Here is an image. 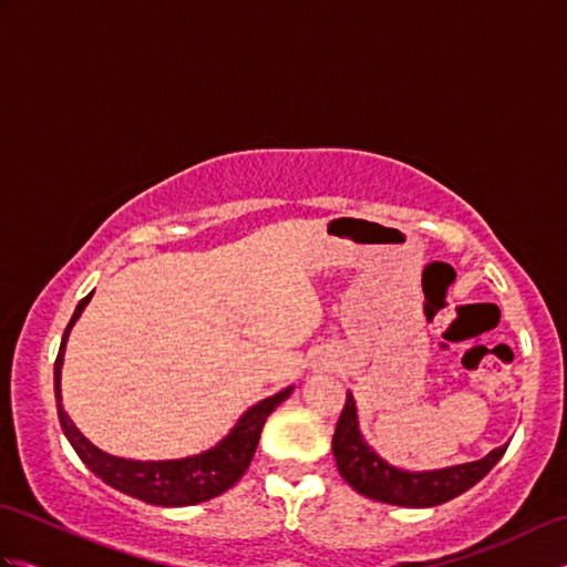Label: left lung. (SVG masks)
<instances>
[{
  "mask_svg": "<svg viewBox=\"0 0 567 567\" xmlns=\"http://www.w3.org/2000/svg\"><path fill=\"white\" fill-rule=\"evenodd\" d=\"M331 449L341 477L360 495L384 504H396V507H436V504L463 495L465 489L480 483L497 465L507 445H499L480 461L429 470V473L394 467L382 461L363 441V433L358 429L355 400L348 392L346 406L333 431Z\"/></svg>",
  "mask_w": 567,
  "mask_h": 567,
  "instance_id": "8db88e82",
  "label": "left lung"
}]
</instances>
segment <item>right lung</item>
<instances>
[{"instance_id":"right-lung-1","label":"right lung","mask_w":567,"mask_h":567,"mask_svg":"<svg viewBox=\"0 0 567 567\" xmlns=\"http://www.w3.org/2000/svg\"><path fill=\"white\" fill-rule=\"evenodd\" d=\"M94 292H90L72 315L68 329L60 341V351L55 358L53 382H55V402H58V419L63 433L68 436L70 445L80 455V461L87 465L94 475L104 480L106 485L124 492L128 497H136L155 507H189V504L207 502L212 497H219L221 492L234 487L238 477L246 473L252 453L258 449V439L265 419H268L277 406H280L287 396L292 394V388L277 392L268 400L250 406L248 412L238 419V424L231 429L226 439H221L214 449L204 451L199 455L179 457V461H128V457H116L100 451L97 445L87 441L72 424L70 416L63 409V396H60V370H63V355H65V341L70 336L72 323L87 307Z\"/></svg>"}]
</instances>
